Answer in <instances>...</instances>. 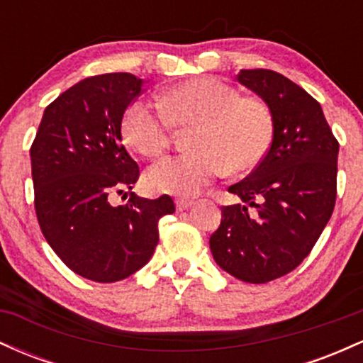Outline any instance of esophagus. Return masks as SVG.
I'll return each mask as SVG.
<instances>
[{
  "label": "esophagus",
  "mask_w": 363,
  "mask_h": 363,
  "mask_svg": "<svg viewBox=\"0 0 363 363\" xmlns=\"http://www.w3.org/2000/svg\"><path fill=\"white\" fill-rule=\"evenodd\" d=\"M191 206H193V201H191V199H177V201H176L177 211H184Z\"/></svg>",
  "instance_id": "1"
}]
</instances>
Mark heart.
I'll use <instances>...</instances> for the list:
<instances>
[{"instance_id":"obj_1","label":"heart","mask_w":363,"mask_h":363,"mask_svg":"<svg viewBox=\"0 0 363 363\" xmlns=\"http://www.w3.org/2000/svg\"><path fill=\"white\" fill-rule=\"evenodd\" d=\"M162 111L135 101L124 112L123 138L147 158L160 157L170 140V124L194 126L193 152L167 158L147 174L152 191L196 196L228 170L242 174L256 167L268 152L273 116L257 97H240L237 89L213 77H198L170 86L160 95Z\"/></svg>"}]
</instances>
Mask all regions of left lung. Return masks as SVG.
Masks as SVG:
<instances>
[{"mask_svg":"<svg viewBox=\"0 0 363 363\" xmlns=\"http://www.w3.org/2000/svg\"><path fill=\"white\" fill-rule=\"evenodd\" d=\"M237 82L268 104L273 140L259 165L228 187L240 203L222 208L210 249L237 280L268 283L309 256L331 218L340 145L297 83L272 69H240Z\"/></svg>","mask_w":363,"mask_h":363,"instance_id":"8db88e82","label":"left lung"}]
</instances>
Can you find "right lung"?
<instances>
[{
    "label": "right lung",
    "instance_id": "1",
    "mask_svg": "<svg viewBox=\"0 0 363 363\" xmlns=\"http://www.w3.org/2000/svg\"><path fill=\"white\" fill-rule=\"evenodd\" d=\"M143 83L131 73L78 82L45 107L30 148L40 230L61 261L91 281L114 283L143 268L158 244V220L176 211L170 196L131 193L126 206L109 203L140 176L121 124Z\"/></svg>",
    "mask_w": 363,
    "mask_h": 363
}]
</instances>
